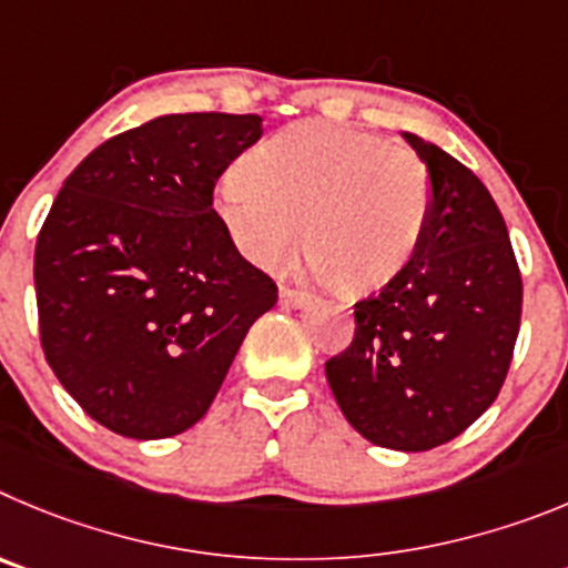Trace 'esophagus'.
I'll return each instance as SVG.
<instances>
[{
	"instance_id": "1",
	"label": "esophagus",
	"mask_w": 568,
	"mask_h": 568,
	"mask_svg": "<svg viewBox=\"0 0 568 568\" xmlns=\"http://www.w3.org/2000/svg\"><path fill=\"white\" fill-rule=\"evenodd\" d=\"M280 303L291 305V308H305L311 303L308 291H296V288H280Z\"/></svg>"
}]
</instances>
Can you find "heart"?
Returning <instances> with one entry per match:
<instances>
[{
	"label": "heart",
	"instance_id": "1",
	"mask_svg": "<svg viewBox=\"0 0 568 568\" xmlns=\"http://www.w3.org/2000/svg\"><path fill=\"white\" fill-rule=\"evenodd\" d=\"M430 203L416 152L322 121L274 132L212 186V212L240 257L280 263L303 223L311 268L342 296L379 291L405 272Z\"/></svg>",
	"mask_w": 568,
	"mask_h": 568
}]
</instances>
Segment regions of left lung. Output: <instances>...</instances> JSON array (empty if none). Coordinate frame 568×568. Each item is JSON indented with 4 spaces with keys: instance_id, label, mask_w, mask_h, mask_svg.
Masks as SVG:
<instances>
[{
    "instance_id": "left-lung-1",
    "label": "left lung",
    "mask_w": 568,
    "mask_h": 568,
    "mask_svg": "<svg viewBox=\"0 0 568 568\" xmlns=\"http://www.w3.org/2000/svg\"><path fill=\"white\" fill-rule=\"evenodd\" d=\"M402 138L430 175V221L405 272L354 305V342L325 376L359 436L424 453L462 436L498 398L524 285L487 186L430 141Z\"/></svg>"
}]
</instances>
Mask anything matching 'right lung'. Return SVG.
<instances>
[{
	"label": "right lung",
	"instance_id": "right-lung-1",
	"mask_svg": "<svg viewBox=\"0 0 568 568\" xmlns=\"http://www.w3.org/2000/svg\"><path fill=\"white\" fill-rule=\"evenodd\" d=\"M260 135V115H158L90 152L53 201L33 260L42 347L106 430L152 442L201 422L277 303L212 212Z\"/></svg>",
	"mask_w": 568,
	"mask_h": 568
}]
</instances>
